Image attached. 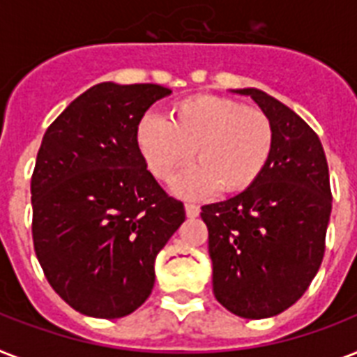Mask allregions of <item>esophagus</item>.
<instances>
[{
    "label": "esophagus",
    "instance_id": "1",
    "mask_svg": "<svg viewBox=\"0 0 357 357\" xmlns=\"http://www.w3.org/2000/svg\"><path fill=\"white\" fill-rule=\"evenodd\" d=\"M185 214H187V218H196L199 214V207L194 204H187L185 205Z\"/></svg>",
    "mask_w": 357,
    "mask_h": 357
}]
</instances>
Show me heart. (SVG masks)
<instances>
[{"instance_id": "heart-1", "label": "heart", "mask_w": 357, "mask_h": 357, "mask_svg": "<svg viewBox=\"0 0 357 357\" xmlns=\"http://www.w3.org/2000/svg\"><path fill=\"white\" fill-rule=\"evenodd\" d=\"M135 141L146 167L159 179L198 159L172 181L183 198H204L214 190L240 192L259 179L273 150V126L260 109L234 98L196 95L174 102L169 121L144 113Z\"/></svg>"}]
</instances>
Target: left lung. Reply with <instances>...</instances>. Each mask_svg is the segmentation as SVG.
<instances>
[{
    "mask_svg": "<svg viewBox=\"0 0 357 357\" xmlns=\"http://www.w3.org/2000/svg\"><path fill=\"white\" fill-rule=\"evenodd\" d=\"M251 97L273 126L264 172L234 198L204 205L214 297L231 314L266 319L303 297L319 271L332 213L328 163L314 130L257 88Z\"/></svg>",
    "mask_w": 357,
    "mask_h": 357,
    "instance_id": "left-lung-1",
    "label": "left lung"
}]
</instances>
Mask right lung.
<instances>
[{"mask_svg": "<svg viewBox=\"0 0 357 357\" xmlns=\"http://www.w3.org/2000/svg\"><path fill=\"white\" fill-rule=\"evenodd\" d=\"M158 84H97L51 124L31 179L33 242L49 284L77 312L119 319L152 294L153 262L185 222L146 170L139 119Z\"/></svg>", "mask_w": 357, "mask_h": 357, "instance_id": "right-lung-1", "label": "right lung"}]
</instances>
